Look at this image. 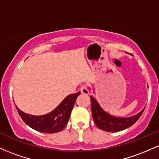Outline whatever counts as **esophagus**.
I'll return each mask as SVG.
<instances>
[{
  "instance_id": "1",
  "label": "esophagus",
  "mask_w": 159,
  "mask_h": 159,
  "mask_svg": "<svg viewBox=\"0 0 159 159\" xmlns=\"http://www.w3.org/2000/svg\"><path fill=\"white\" fill-rule=\"evenodd\" d=\"M80 91H81V93L85 94V95H88L89 94V90L87 89V85H82L81 89H80Z\"/></svg>"
}]
</instances>
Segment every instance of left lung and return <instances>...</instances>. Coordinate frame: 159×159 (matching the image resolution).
Masks as SVG:
<instances>
[{"mask_svg":"<svg viewBox=\"0 0 159 159\" xmlns=\"http://www.w3.org/2000/svg\"><path fill=\"white\" fill-rule=\"evenodd\" d=\"M92 116L95 124L98 129L109 132H119L132 126L141 116L144 108L140 112L130 117H117L109 114L102 108L97 100L93 96H90Z\"/></svg>","mask_w":159,"mask_h":159,"instance_id":"left-lung-1","label":"left lung"}]
</instances>
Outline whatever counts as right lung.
<instances>
[{
    "label": "right lung",
    "mask_w": 159,
    "mask_h": 159,
    "mask_svg": "<svg viewBox=\"0 0 159 159\" xmlns=\"http://www.w3.org/2000/svg\"><path fill=\"white\" fill-rule=\"evenodd\" d=\"M81 92L67 96L61 103L48 114L42 116H34L21 111L16 105L19 114L28 126L43 133L59 132L68 123L69 116L73 108L76 98Z\"/></svg>",
    "instance_id": "obj_1"
}]
</instances>
